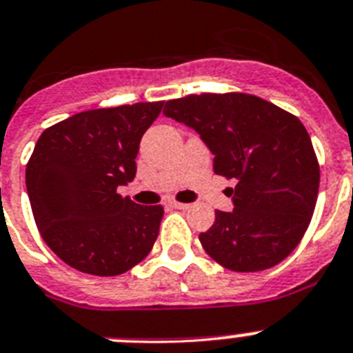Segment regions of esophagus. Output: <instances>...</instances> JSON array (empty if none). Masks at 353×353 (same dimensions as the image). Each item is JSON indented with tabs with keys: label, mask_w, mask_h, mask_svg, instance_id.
Listing matches in <instances>:
<instances>
[{
	"label": "esophagus",
	"mask_w": 353,
	"mask_h": 353,
	"mask_svg": "<svg viewBox=\"0 0 353 353\" xmlns=\"http://www.w3.org/2000/svg\"><path fill=\"white\" fill-rule=\"evenodd\" d=\"M172 208H176V210H188L190 208V204H186V203H170Z\"/></svg>",
	"instance_id": "1"
}]
</instances>
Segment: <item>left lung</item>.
<instances>
[{
    "mask_svg": "<svg viewBox=\"0 0 353 353\" xmlns=\"http://www.w3.org/2000/svg\"><path fill=\"white\" fill-rule=\"evenodd\" d=\"M163 114L194 129L213 154V172L235 179L233 212H215L199 235L215 262L236 272L263 271L291 254L309 228L319 165L300 120L245 93L190 94Z\"/></svg>",
    "mask_w": 353,
    "mask_h": 353,
    "instance_id": "8db88e82",
    "label": "left lung"
}]
</instances>
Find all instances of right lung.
<instances>
[{
	"mask_svg": "<svg viewBox=\"0 0 353 353\" xmlns=\"http://www.w3.org/2000/svg\"><path fill=\"white\" fill-rule=\"evenodd\" d=\"M163 102L93 109L48 127L26 165V190L41 236L62 262L117 276L150 253L163 206L118 194L136 176L141 136Z\"/></svg>",
	"mask_w": 353,
	"mask_h": 353,
	"instance_id": "right-lung-1",
	"label": "right lung"
}]
</instances>
